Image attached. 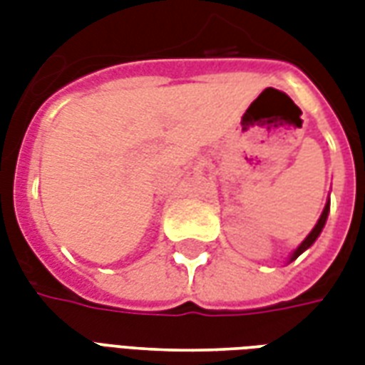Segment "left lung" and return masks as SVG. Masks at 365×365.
<instances>
[{
  "instance_id": "1",
  "label": "left lung",
  "mask_w": 365,
  "mask_h": 365,
  "mask_svg": "<svg viewBox=\"0 0 365 365\" xmlns=\"http://www.w3.org/2000/svg\"><path fill=\"white\" fill-rule=\"evenodd\" d=\"M329 211H330V201H329V203H327V205H324V209H322L321 219H319V222H317V225H314V229L311 230V232H309V237H307L305 240H303V242H301V246H299L297 250H295V252H293V256H291V262L295 260V258H297V256H299V254H301V252H305L307 248H309V246L313 245L314 240H317V237H319V235H321L322 227H324V222H327V217H329Z\"/></svg>"
}]
</instances>
